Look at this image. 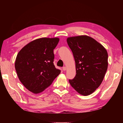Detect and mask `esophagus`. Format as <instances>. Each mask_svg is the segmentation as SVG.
I'll return each instance as SVG.
<instances>
[{
    "label": "esophagus",
    "mask_w": 123,
    "mask_h": 123,
    "mask_svg": "<svg viewBox=\"0 0 123 123\" xmlns=\"http://www.w3.org/2000/svg\"><path fill=\"white\" fill-rule=\"evenodd\" d=\"M62 69H63V71H64V70H66V67H62Z\"/></svg>",
    "instance_id": "esophagus-1"
}]
</instances>
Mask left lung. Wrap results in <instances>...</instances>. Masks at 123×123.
<instances>
[{
    "mask_svg": "<svg viewBox=\"0 0 123 123\" xmlns=\"http://www.w3.org/2000/svg\"><path fill=\"white\" fill-rule=\"evenodd\" d=\"M75 62L76 75L69 80L75 90L88 95L101 85L108 67L106 50L89 36H79L67 39Z\"/></svg>",
    "mask_w": 123,
    "mask_h": 123,
    "instance_id": "left-lung-1",
    "label": "left lung"
}]
</instances>
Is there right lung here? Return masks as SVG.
<instances>
[{
    "label": "right lung",
    "instance_id": "add662e5",
    "mask_svg": "<svg viewBox=\"0 0 123 123\" xmlns=\"http://www.w3.org/2000/svg\"><path fill=\"white\" fill-rule=\"evenodd\" d=\"M58 38H41L31 42L17 56L15 69L20 82L34 93H39L50 86L61 70L54 64V49Z\"/></svg>",
    "mask_w": 123,
    "mask_h": 123
}]
</instances>
